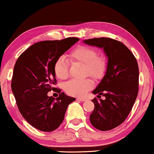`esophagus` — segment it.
Masks as SVG:
<instances>
[{
	"mask_svg": "<svg viewBox=\"0 0 154 154\" xmlns=\"http://www.w3.org/2000/svg\"><path fill=\"white\" fill-rule=\"evenodd\" d=\"M77 100L80 101V102H85V101H86L85 99H83V98H77Z\"/></svg>",
	"mask_w": 154,
	"mask_h": 154,
	"instance_id": "1",
	"label": "esophagus"
}]
</instances>
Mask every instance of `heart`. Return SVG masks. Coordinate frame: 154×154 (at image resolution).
<instances>
[{
	"instance_id": "b5f03b06",
	"label": "heart",
	"mask_w": 154,
	"mask_h": 154,
	"mask_svg": "<svg viewBox=\"0 0 154 154\" xmlns=\"http://www.w3.org/2000/svg\"><path fill=\"white\" fill-rule=\"evenodd\" d=\"M72 63H79L84 65V74L89 75L95 79H100L104 76L106 69V60L104 57L97 55L94 48L89 46L80 45L74 49L69 54ZM56 77L65 79L68 77V63L65 57H60L54 65ZM93 86L91 79H72L64 85L67 94L75 97H82L90 90Z\"/></svg>"
}]
</instances>
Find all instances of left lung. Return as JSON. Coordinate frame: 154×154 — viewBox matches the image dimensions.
I'll return each instance as SVG.
<instances>
[{
  "mask_svg": "<svg viewBox=\"0 0 154 154\" xmlns=\"http://www.w3.org/2000/svg\"><path fill=\"white\" fill-rule=\"evenodd\" d=\"M84 43L102 48L107 58L105 75L92 94L94 109L89 116L91 124L100 131H109L125 121L133 107L139 91V67L127 47L107 38L84 40ZM105 97L102 100L100 97Z\"/></svg>",
  "mask_w": 154,
  "mask_h": 154,
  "instance_id": "obj_1",
  "label": "left lung"
}]
</instances>
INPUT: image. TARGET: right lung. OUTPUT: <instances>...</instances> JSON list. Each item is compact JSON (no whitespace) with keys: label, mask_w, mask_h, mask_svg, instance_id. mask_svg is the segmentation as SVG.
Returning <instances> with one entry per match:
<instances>
[{"label":"right lung","mask_w":154,"mask_h":154,"mask_svg":"<svg viewBox=\"0 0 154 154\" xmlns=\"http://www.w3.org/2000/svg\"><path fill=\"white\" fill-rule=\"evenodd\" d=\"M79 38L45 40L36 42L23 52L13 69L11 89L17 107L30 125L42 131H52L65 118L68 105L75 98L61 92L55 99L47 95L56 89L54 65Z\"/></svg>","instance_id":"obj_1"}]
</instances>
